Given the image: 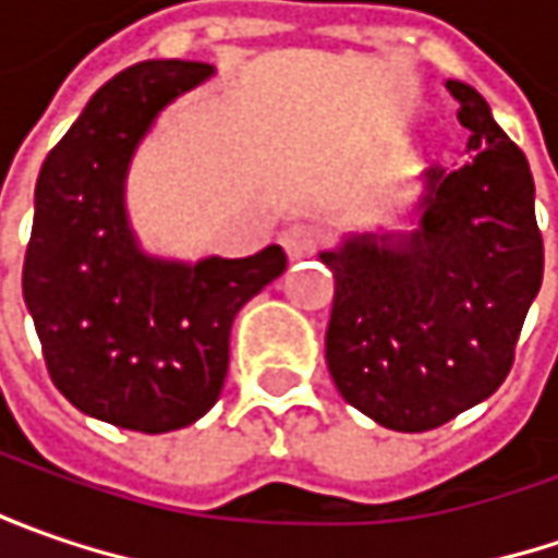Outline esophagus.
I'll list each match as a JSON object with an SVG mask.
<instances>
[{"instance_id": "1", "label": "esophagus", "mask_w": 558, "mask_h": 558, "mask_svg": "<svg viewBox=\"0 0 558 558\" xmlns=\"http://www.w3.org/2000/svg\"><path fill=\"white\" fill-rule=\"evenodd\" d=\"M323 239H326V235H323V229L294 223L282 232V247H286L289 260H301V257H307V254H313L316 247L323 245Z\"/></svg>"}]
</instances>
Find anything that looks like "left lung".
Segmentation results:
<instances>
[{"label": "left lung", "instance_id": "obj_1", "mask_svg": "<svg viewBox=\"0 0 558 558\" xmlns=\"http://www.w3.org/2000/svg\"><path fill=\"white\" fill-rule=\"evenodd\" d=\"M444 86L460 101L469 163L422 173L410 229L348 232L319 251L335 276V388L391 432L438 428L494 395L544 279L527 158L478 89Z\"/></svg>", "mask_w": 558, "mask_h": 558}]
</instances>
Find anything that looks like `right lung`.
Listing matches in <instances>:
<instances>
[{
	"mask_svg": "<svg viewBox=\"0 0 558 558\" xmlns=\"http://www.w3.org/2000/svg\"><path fill=\"white\" fill-rule=\"evenodd\" d=\"M214 76L204 61H140L111 76L36 180L24 304L54 388L86 416L163 435L223 391L232 319L286 272L269 245L195 264L140 245L126 177L170 101Z\"/></svg>",
	"mask_w": 558,
	"mask_h": 558,
	"instance_id": "right-lung-1",
	"label": "right lung"
}]
</instances>
